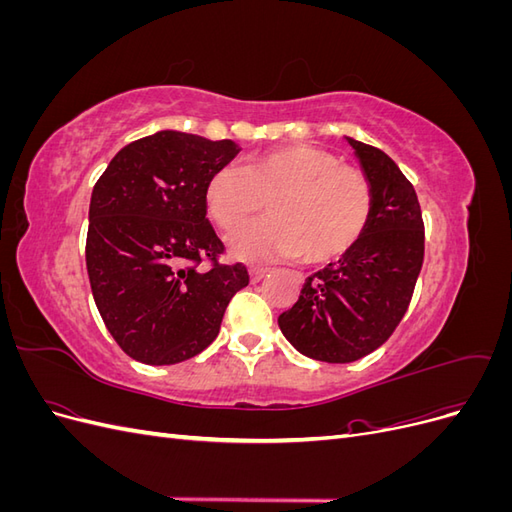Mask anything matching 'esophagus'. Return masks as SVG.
<instances>
[{
	"label": "esophagus",
	"mask_w": 512,
	"mask_h": 512,
	"mask_svg": "<svg viewBox=\"0 0 512 512\" xmlns=\"http://www.w3.org/2000/svg\"><path fill=\"white\" fill-rule=\"evenodd\" d=\"M267 273H269L267 267H252V269H250V280H252V282H260L262 277H265Z\"/></svg>",
	"instance_id": "esophagus-1"
}]
</instances>
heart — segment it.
<instances>
[{
	"instance_id": "1",
	"label": "heart",
	"mask_w": 512,
	"mask_h": 512,
	"mask_svg": "<svg viewBox=\"0 0 512 512\" xmlns=\"http://www.w3.org/2000/svg\"><path fill=\"white\" fill-rule=\"evenodd\" d=\"M205 198L224 232L239 230L269 203V220L232 239L237 256L303 254L312 265L348 254L374 211L371 183L359 168L339 164L335 153L305 143L254 153L241 168L215 170Z\"/></svg>"
}]
</instances>
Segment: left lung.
Instances as JSON below:
<instances>
[{"label": "left lung", "instance_id": "left-lung-1", "mask_svg": "<svg viewBox=\"0 0 512 512\" xmlns=\"http://www.w3.org/2000/svg\"><path fill=\"white\" fill-rule=\"evenodd\" d=\"M374 192L361 241L309 275L277 322L309 359L352 363L393 335L412 301L425 258V224L412 183L378 147L348 138Z\"/></svg>", "mask_w": 512, "mask_h": 512}]
</instances>
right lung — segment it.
I'll list each match as a JSON object with an SVG mask.
<instances>
[{"label": "right lung", "instance_id": "right-lung-1", "mask_svg": "<svg viewBox=\"0 0 512 512\" xmlns=\"http://www.w3.org/2000/svg\"><path fill=\"white\" fill-rule=\"evenodd\" d=\"M239 153L232 141L164 130L123 147L94 185L85 262L119 348L147 365L203 352L226 305L250 284L207 220V183Z\"/></svg>", "mask_w": 512, "mask_h": 512}]
</instances>
